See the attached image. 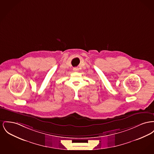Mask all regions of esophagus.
<instances>
[{
  "label": "esophagus",
  "mask_w": 154,
  "mask_h": 154,
  "mask_svg": "<svg viewBox=\"0 0 154 154\" xmlns=\"http://www.w3.org/2000/svg\"><path fill=\"white\" fill-rule=\"evenodd\" d=\"M78 70H79V69H78L77 67H75V68L73 69V70H74V72H76V71H77Z\"/></svg>",
  "instance_id": "esophagus-1"
}]
</instances>
